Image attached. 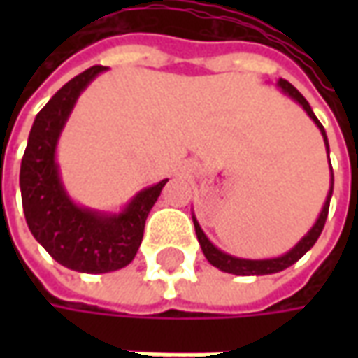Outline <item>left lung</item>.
<instances>
[{
    "label": "left lung",
    "instance_id": "obj_1",
    "mask_svg": "<svg viewBox=\"0 0 358 358\" xmlns=\"http://www.w3.org/2000/svg\"><path fill=\"white\" fill-rule=\"evenodd\" d=\"M278 88L282 90L285 95H289L293 101H297L307 110V115L313 120L315 124L318 126V130L322 134L324 138V145H326V151H328V161H330V148H328V138H326V132H324V126L320 124V120L315 117V113L310 109L308 101L299 94V90L293 88L292 84L284 78L278 80ZM331 171V164H330ZM331 192H334V172L330 174V192H328V197H326V203H324L322 210H320V217L316 218L315 226L310 228L307 232V236H303L299 240V243L295 245L293 249H289L285 255L282 257H274V259H240V257H232L220 251L218 248H215L213 243L209 241V238L205 236V232L201 230L199 222L195 220L194 217V226H195V234H197V240H199V245H201L203 255L207 257L213 266H217L218 270L222 272H228V274H236V276H264V274H274V272H280V270H285L287 266H292L293 263H297L301 257L307 253L308 249L313 248L318 240V236L322 234V228L326 224V218H328V209H330V199H331Z\"/></svg>",
    "mask_w": 358,
    "mask_h": 358
}]
</instances>
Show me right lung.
Here are the masks:
<instances>
[{"mask_svg":"<svg viewBox=\"0 0 358 358\" xmlns=\"http://www.w3.org/2000/svg\"><path fill=\"white\" fill-rule=\"evenodd\" d=\"M105 66H92L69 80L36 115L20 163V194L27 224L59 264L76 272L103 274L132 263L143 226L169 182L141 189L122 213L107 215L78 207L66 195L55 161L59 136L78 95Z\"/></svg>","mask_w":358,"mask_h":358,"instance_id":"obj_1","label":"right lung"}]
</instances>
